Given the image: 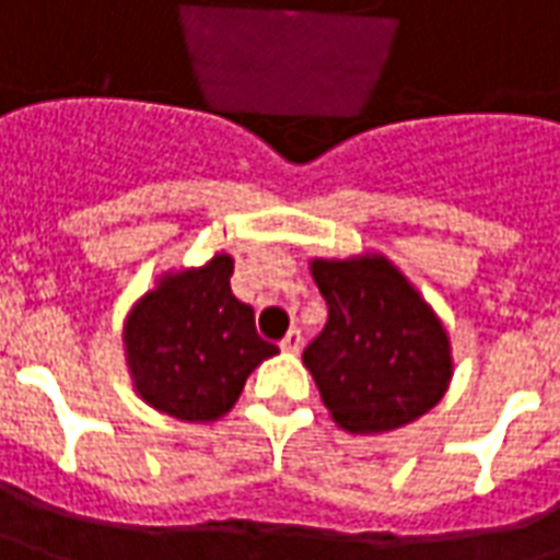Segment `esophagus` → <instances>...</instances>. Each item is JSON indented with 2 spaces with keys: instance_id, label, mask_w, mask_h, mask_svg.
I'll return each mask as SVG.
<instances>
[{
  "instance_id": "34e87169",
  "label": "esophagus",
  "mask_w": 560,
  "mask_h": 560,
  "mask_svg": "<svg viewBox=\"0 0 560 560\" xmlns=\"http://www.w3.org/2000/svg\"><path fill=\"white\" fill-rule=\"evenodd\" d=\"M300 346H303V334L293 327V330H288V336L281 339V351H291V354H296V351H300Z\"/></svg>"
}]
</instances>
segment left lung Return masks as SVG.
I'll return each mask as SVG.
<instances>
[{"label":"left lung","instance_id":"8db88e82","mask_svg":"<svg viewBox=\"0 0 560 560\" xmlns=\"http://www.w3.org/2000/svg\"><path fill=\"white\" fill-rule=\"evenodd\" d=\"M327 324L303 351L320 400L348 433H385L443 400L452 342L443 320L385 254L315 257Z\"/></svg>","mask_w":560,"mask_h":560}]
</instances>
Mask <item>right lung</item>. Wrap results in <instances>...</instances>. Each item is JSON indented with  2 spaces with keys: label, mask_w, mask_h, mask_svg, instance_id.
Here are the masks:
<instances>
[{
  "label": "right lung",
  "mask_w": 560,
  "mask_h": 560,
  "mask_svg": "<svg viewBox=\"0 0 560 560\" xmlns=\"http://www.w3.org/2000/svg\"><path fill=\"white\" fill-rule=\"evenodd\" d=\"M233 257L160 276L130 308L124 348L132 388L178 421H218L240 400L254 366L279 348L254 330V308L230 291Z\"/></svg>",
  "instance_id": "obj_1"
}]
</instances>
